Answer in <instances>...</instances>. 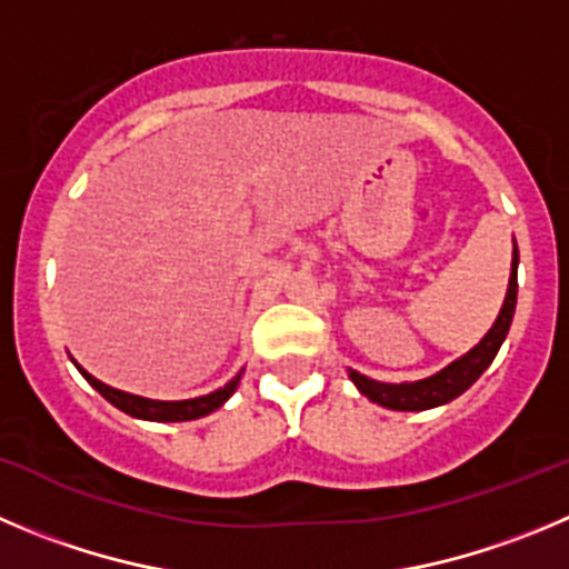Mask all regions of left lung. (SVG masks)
<instances>
[{
	"label": "left lung",
	"mask_w": 569,
	"mask_h": 569,
	"mask_svg": "<svg viewBox=\"0 0 569 569\" xmlns=\"http://www.w3.org/2000/svg\"><path fill=\"white\" fill-rule=\"evenodd\" d=\"M517 267H519V249L513 241V258H511V278H508V291L506 302H502L500 315L493 320V326L488 328L486 337L463 353L460 359L446 365L443 370H438L435 376L418 381H401V385H390V381H376L370 376H362L359 370H348L350 381L357 385V390L362 396H368L373 405L387 407V410L398 412H421L432 410V407L449 405L452 398H458L460 392L469 390L482 373H486L488 365L493 362L500 345L506 342L508 328H511L513 311H517Z\"/></svg>",
	"instance_id": "1"
}]
</instances>
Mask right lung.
Returning a JSON list of instances; mask_svg holds the SVG:
<instances>
[{"label":"right lung","mask_w":569,"mask_h":569,"mask_svg":"<svg viewBox=\"0 0 569 569\" xmlns=\"http://www.w3.org/2000/svg\"><path fill=\"white\" fill-rule=\"evenodd\" d=\"M72 365L78 368V373L83 376V379L89 381V385L94 387V390L100 392V396L109 401V405H114L117 410L126 412V416L131 418H140V421H159V423H173V421H196V418H204L210 416V412L219 410L221 405H224L227 398L236 392L238 381H241V373L232 376L230 381H227L224 387H219V390L207 392V396H199V398H184V401H157V398H146V396H134V392H126V390H117V387H109L103 385L100 379H94L92 373H87V370L81 368V365L72 359Z\"/></svg>","instance_id":"obj_1"}]
</instances>
